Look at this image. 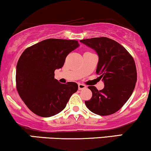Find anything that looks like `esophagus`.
Instances as JSON below:
<instances>
[{"mask_svg":"<svg viewBox=\"0 0 151 151\" xmlns=\"http://www.w3.org/2000/svg\"><path fill=\"white\" fill-rule=\"evenodd\" d=\"M87 86L86 85L84 84H81V83H79L78 84V90H83L85 89V88H86Z\"/></svg>","mask_w":151,"mask_h":151,"instance_id":"esophagus-1","label":"esophagus"}]
</instances>
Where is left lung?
<instances>
[{
    "label": "left lung",
    "mask_w": 151,
    "mask_h": 151,
    "mask_svg": "<svg viewBox=\"0 0 151 151\" xmlns=\"http://www.w3.org/2000/svg\"><path fill=\"white\" fill-rule=\"evenodd\" d=\"M98 54L96 73L104 87L98 90L89 86L93 96L86 101L88 109L100 116H107L119 110L135 88L137 73L133 57L124 47L107 37H95L80 41Z\"/></svg>",
    "instance_id": "8db88e82"
}]
</instances>
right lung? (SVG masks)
<instances>
[{
  "label": "right lung",
  "mask_w": 151,
  "mask_h": 151,
  "mask_svg": "<svg viewBox=\"0 0 151 151\" xmlns=\"http://www.w3.org/2000/svg\"><path fill=\"white\" fill-rule=\"evenodd\" d=\"M78 47L76 40L48 39L23 51L16 67V88L35 114L49 117L58 114L78 90L76 83L58 82L54 71L63 67L68 54Z\"/></svg>",
  "instance_id": "right-lung-1"
}]
</instances>
